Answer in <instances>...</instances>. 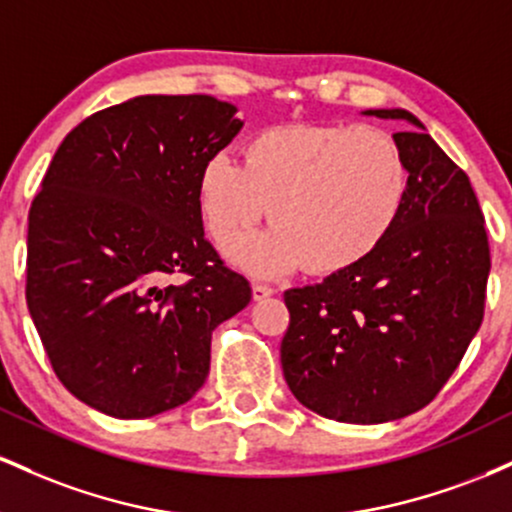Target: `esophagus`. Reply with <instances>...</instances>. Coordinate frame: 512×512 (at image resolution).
Returning a JSON list of instances; mask_svg holds the SVG:
<instances>
[{
  "label": "esophagus",
  "instance_id": "1",
  "mask_svg": "<svg viewBox=\"0 0 512 512\" xmlns=\"http://www.w3.org/2000/svg\"><path fill=\"white\" fill-rule=\"evenodd\" d=\"M269 296H274L272 286H267V284H252V298H255V301H262V298H269Z\"/></svg>",
  "mask_w": 512,
  "mask_h": 512
}]
</instances>
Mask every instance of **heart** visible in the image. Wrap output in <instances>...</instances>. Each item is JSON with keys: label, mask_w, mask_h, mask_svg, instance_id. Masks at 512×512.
Returning a JSON list of instances; mask_svg holds the SVG:
<instances>
[{"label": "heart", "mask_w": 512, "mask_h": 512, "mask_svg": "<svg viewBox=\"0 0 512 512\" xmlns=\"http://www.w3.org/2000/svg\"><path fill=\"white\" fill-rule=\"evenodd\" d=\"M409 166L390 132L368 125H276L252 134L243 161L216 154L197 178V204L216 248L228 252L263 204L275 228L233 249L252 274L301 267L346 272L373 255L402 219Z\"/></svg>", "instance_id": "obj_1"}]
</instances>
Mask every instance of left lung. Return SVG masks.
Here are the masks:
<instances>
[{
	"label": "left lung",
	"mask_w": 512,
	"mask_h": 512,
	"mask_svg": "<svg viewBox=\"0 0 512 512\" xmlns=\"http://www.w3.org/2000/svg\"><path fill=\"white\" fill-rule=\"evenodd\" d=\"M407 207L373 255L346 272L289 289L281 368L293 397L344 424H385L424 409L481 327L491 269L484 214L467 173L407 110Z\"/></svg>",
	"instance_id": "8db88e82"
}]
</instances>
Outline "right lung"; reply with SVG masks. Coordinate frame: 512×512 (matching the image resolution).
Listing matches in <instances>:
<instances>
[{"instance_id":"right-lung-1","label":"right lung","mask_w":512,"mask_h":512,"mask_svg":"<svg viewBox=\"0 0 512 512\" xmlns=\"http://www.w3.org/2000/svg\"><path fill=\"white\" fill-rule=\"evenodd\" d=\"M240 127L214 96H137L79 122L52 158L28 211L26 301L88 407L146 419L185 404L209 375L211 332L250 303L197 204L199 170Z\"/></svg>"}]
</instances>
